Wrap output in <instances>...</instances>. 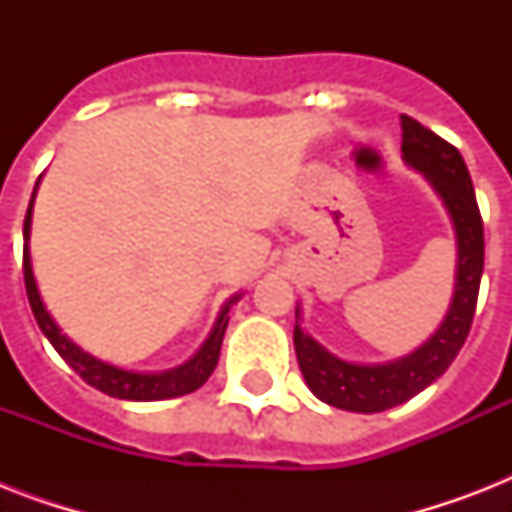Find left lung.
Instances as JSON below:
<instances>
[{
	"mask_svg": "<svg viewBox=\"0 0 512 512\" xmlns=\"http://www.w3.org/2000/svg\"><path fill=\"white\" fill-rule=\"evenodd\" d=\"M401 154L409 167L425 175L441 196L457 233V279L444 324L422 348L388 364H348L300 327L295 311V353L313 396L345 412H385L425 390L449 369L468 340L484 273V220L478 212L473 180L460 151L401 114Z\"/></svg>",
	"mask_w": 512,
	"mask_h": 512,
	"instance_id": "left-lung-1",
	"label": "left lung"
}]
</instances>
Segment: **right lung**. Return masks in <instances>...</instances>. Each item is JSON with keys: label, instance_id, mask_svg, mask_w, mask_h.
<instances>
[{"label": "right lung", "instance_id": "obj_1", "mask_svg": "<svg viewBox=\"0 0 512 512\" xmlns=\"http://www.w3.org/2000/svg\"><path fill=\"white\" fill-rule=\"evenodd\" d=\"M34 196L36 188L34 193H31L26 223H23V241H26V244H23V279H26V295L28 303H31V311H34L36 324L42 329V335L52 342V348L58 350L60 358H63L87 385L98 388L100 393H106V396L124 398V401H162V398H177L185 396V393H193V390H199L201 385L209 380V374L215 372L225 327H228V308H231V303H236L239 297L228 300V305H225L223 311H220V316H217L215 327L209 332L207 342H204L199 348V353H196L191 361H185L183 366H175V369H167V372L140 374L106 364V361H100V358L84 353L79 345H74V342L68 340V337L60 332L58 324L52 321L47 308H44L42 295H39V289H36L34 271H31V252H28Z\"/></svg>", "mask_w": 512, "mask_h": 512}]
</instances>
